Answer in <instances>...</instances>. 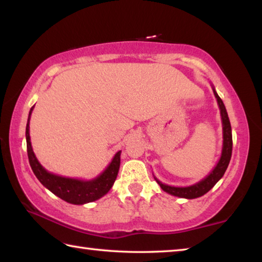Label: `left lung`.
Listing matches in <instances>:
<instances>
[{
	"mask_svg": "<svg viewBox=\"0 0 262 262\" xmlns=\"http://www.w3.org/2000/svg\"><path fill=\"white\" fill-rule=\"evenodd\" d=\"M212 91H214L217 104H219L221 119H222V127H223V145H222V154H221L220 161L217 162L216 166L212 168V171L206 177V178H203L202 180H200L199 183L194 185L186 186V187H176V186L165 185L163 184L162 181H159L156 177L154 176L155 180L157 181V184L161 186V188L164 190V192H166L171 195H174V196L184 198V199H196V198L202 196V195H205L206 193L209 192V190L216 185L217 181L224 176L230 163V159H231V154H232L231 125H230L228 112L227 110H225L223 101H222V99L220 98V96L217 95L214 86H212Z\"/></svg>",
	"mask_w": 262,
	"mask_h": 262,
	"instance_id": "obj_1",
	"label": "left lung"
}]
</instances>
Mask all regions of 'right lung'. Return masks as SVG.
I'll use <instances>...</instances> for the list:
<instances>
[{"mask_svg": "<svg viewBox=\"0 0 262 262\" xmlns=\"http://www.w3.org/2000/svg\"><path fill=\"white\" fill-rule=\"evenodd\" d=\"M34 106L30 110L28 123H26V147H28V156L31 168L38 180L50 189L53 194L59 196L66 202L72 205H84L103 198L108 190L112 188L115 179H117L119 167H120V155L118 151L114 155L112 162L105 168L104 172L91 180H82L75 178H67L48 172L35 157L30 139V118Z\"/></svg>", "mask_w": 262, "mask_h": 262, "instance_id": "obj_1", "label": "right lung"}]
</instances>
